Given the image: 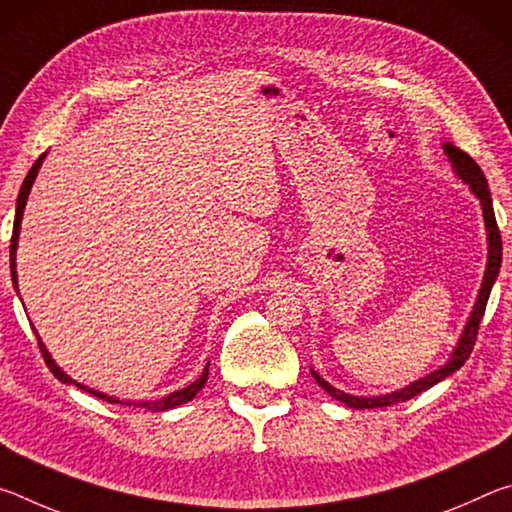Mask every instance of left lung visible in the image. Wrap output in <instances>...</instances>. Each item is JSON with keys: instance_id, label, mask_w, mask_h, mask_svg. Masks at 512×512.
<instances>
[{"instance_id": "left-lung-1", "label": "left lung", "mask_w": 512, "mask_h": 512, "mask_svg": "<svg viewBox=\"0 0 512 512\" xmlns=\"http://www.w3.org/2000/svg\"><path fill=\"white\" fill-rule=\"evenodd\" d=\"M443 149L447 153V158L452 160L454 164V171L456 176L463 180V183L472 189V194L479 198L481 207H483V221H485V230H488V266H485V275H483V282H481V289H479V296H476L474 302V309L470 318H467V325L463 329L461 339H458L456 348L452 352V357L445 363V366H440L438 370H433L431 375L422 377L418 381H413L402 391H395V393H388V395H379V397H357V395H350V393H343L339 388H334L332 384H327V381L318 375L316 370H311V375L318 381L320 388H325V391L334 397V400L343 402L345 406H350V409H379V406H391L397 402H406L411 400L422 391H427L433 384H438V381H443L445 377L452 375L458 368L463 366L470 357L472 350H474V343H476V334H479V325H481V318H483V311L485 305H488V298H490V291H492V284H495L497 275H499V268H501V235H499V228H497V219H495V210H492V198H490V189H488V180H485L483 171L479 164H476L470 155L465 151L458 149V146L445 142Z\"/></svg>"}]
</instances>
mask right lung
I'll return each instance as SVG.
<instances>
[{
	"label": "right lung",
	"instance_id": "right-lung-1",
	"mask_svg": "<svg viewBox=\"0 0 512 512\" xmlns=\"http://www.w3.org/2000/svg\"><path fill=\"white\" fill-rule=\"evenodd\" d=\"M42 160H45V153L40 155V158L36 160V164H33L31 171L27 173V178H24L22 187H20V194H17V205H15V221H13V237H11V277H13V287H15V289H17V271H15V250H17V237H20V223H22L24 205H27V198H29V192H31V185H33V180H36V176H38V169H40ZM36 336H38V332H36ZM38 345H40V352H42V357H45L47 368H49L51 372H54V377H56L58 381H63V384H74V386H79L81 391L90 393V395H94V397H99V400H103V402H110V404H126V406H142V409H146V411H169V409H173V406L187 404L189 400H194L196 393L201 391V388L205 386L207 375H210V370H207V368H210V363H207L205 370H203V375L198 377V379L194 381V384H189L187 388H180V391H173V393H169L167 397H162V400H149V402H119L117 397H108V395H103V393H97V391H92V388H88V386L79 384V381H74L72 377H67L65 372L56 366V361L51 359V354H49V350L45 348V343H42L40 336H38Z\"/></svg>",
	"mask_w": 512,
	"mask_h": 512
}]
</instances>
